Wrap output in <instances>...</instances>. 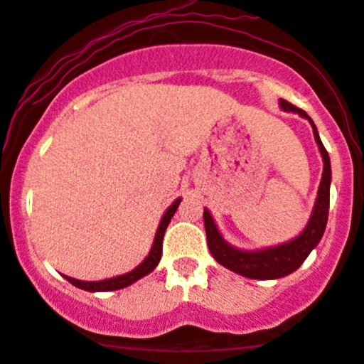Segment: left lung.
<instances>
[{
	"label": "left lung",
	"instance_id": "1",
	"mask_svg": "<svg viewBox=\"0 0 364 364\" xmlns=\"http://www.w3.org/2000/svg\"><path fill=\"white\" fill-rule=\"evenodd\" d=\"M281 107L284 111L298 112L299 116L306 118L311 123L313 135H315L316 144H318L320 154L323 157V174H321V181L318 188V196H316L315 207H313V214L310 217V223L306 224L304 231L294 240L287 241V243L274 246V248L257 250V252H243L235 246L225 243L224 237L220 236L219 229L212 219L210 212L203 210V224H205L207 232V245L210 250L212 257L215 258L220 265L225 269L232 270V272L245 275L250 279H260V281H270V279L286 277L298 270L301 263L306 260L311 250L320 243L321 236H323L325 228H327L328 219V205H330V179H332V169H330V157L328 152L325 150L321 144L318 129L310 116L306 114L299 107L292 106L291 102L281 99Z\"/></svg>",
	"mask_w": 364,
	"mask_h": 364
}]
</instances>
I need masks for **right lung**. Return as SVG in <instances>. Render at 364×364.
Instances as JSON below:
<instances>
[{
	"instance_id": "right-lung-1",
	"label": "right lung",
	"mask_w": 364,
	"mask_h": 364,
	"mask_svg": "<svg viewBox=\"0 0 364 364\" xmlns=\"http://www.w3.org/2000/svg\"><path fill=\"white\" fill-rule=\"evenodd\" d=\"M179 202H181V198H178L176 202H174L173 205H171L168 210H166V214L162 215L161 224H159L157 232H156V240H154V245H152V248H150L147 258H145V260L141 262L139 267H135V269H133L132 272L123 274V275H116V277L106 279V281H95V282L78 281V279H73V277H68V275H65L66 281H68L70 284H73L75 287H80V289H83V291L101 292V291L123 289V287L132 286L133 282H136V281H139V279L145 277V275L150 274L154 269H156L159 260H161L162 240H164V232H166V229H168L171 219H173L174 212H176Z\"/></svg>"
}]
</instances>
